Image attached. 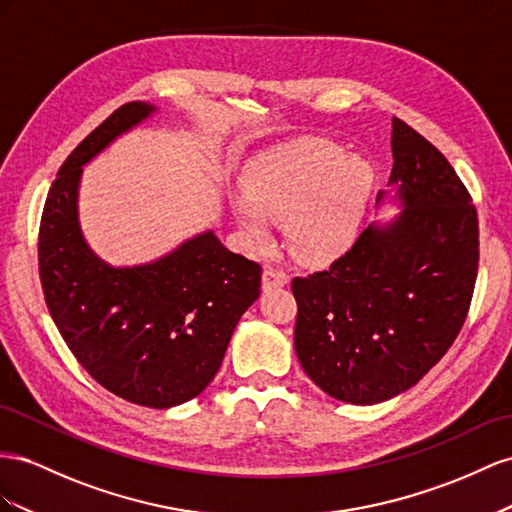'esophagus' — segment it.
I'll use <instances>...</instances> for the list:
<instances>
[{"mask_svg": "<svg viewBox=\"0 0 512 512\" xmlns=\"http://www.w3.org/2000/svg\"><path fill=\"white\" fill-rule=\"evenodd\" d=\"M285 283H287V274H285V272L276 270V268H272V266H268V268L264 270V283H261V287H264V291L279 289V287H283Z\"/></svg>", "mask_w": 512, "mask_h": 512, "instance_id": "34e87169", "label": "esophagus"}]
</instances>
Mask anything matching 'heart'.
Masks as SVG:
<instances>
[{"mask_svg": "<svg viewBox=\"0 0 512 512\" xmlns=\"http://www.w3.org/2000/svg\"><path fill=\"white\" fill-rule=\"evenodd\" d=\"M373 169L328 141H294L255 158L244 193L231 199L242 231L270 240V218L283 221L291 255L328 264L354 246L373 195Z\"/></svg>", "mask_w": 512, "mask_h": 512, "instance_id": "1", "label": "heart"}]
</instances>
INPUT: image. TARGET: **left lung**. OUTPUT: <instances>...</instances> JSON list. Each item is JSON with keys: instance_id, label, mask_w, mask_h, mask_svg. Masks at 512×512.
Segmentation results:
<instances>
[{"instance_id": "8db88e82", "label": "left lung", "mask_w": 512, "mask_h": 512, "mask_svg": "<svg viewBox=\"0 0 512 512\" xmlns=\"http://www.w3.org/2000/svg\"><path fill=\"white\" fill-rule=\"evenodd\" d=\"M390 143L388 184L397 186L401 214L369 225L328 270L291 281L302 369L354 405L397 397L440 362L478 274V216L455 169L399 118Z\"/></svg>"}]
</instances>
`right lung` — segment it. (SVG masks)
Listing matches in <instances>:
<instances>
[{
  "instance_id": "1",
  "label": "right lung",
  "mask_w": 512,
  "mask_h": 512,
  "mask_svg": "<svg viewBox=\"0 0 512 512\" xmlns=\"http://www.w3.org/2000/svg\"><path fill=\"white\" fill-rule=\"evenodd\" d=\"M152 111L126 102L64 160L40 218L38 268L49 313L81 367L118 397L167 410L197 397L221 369L233 328L259 298L261 266L212 231L133 268H113L87 246L81 167Z\"/></svg>"
}]
</instances>
